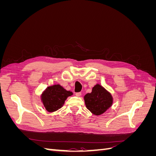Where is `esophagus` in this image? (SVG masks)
<instances>
[{
  "label": "esophagus",
  "instance_id": "1",
  "mask_svg": "<svg viewBox=\"0 0 156 156\" xmlns=\"http://www.w3.org/2000/svg\"><path fill=\"white\" fill-rule=\"evenodd\" d=\"M75 95H76V96H77V97L81 96V92H77V93H75Z\"/></svg>",
  "mask_w": 156,
  "mask_h": 156
}]
</instances>
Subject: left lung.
Segmentation results:
<instances>
[{
	"label": "left lung",
	"mask_w": 156,
	"mask_h": 156,
	"mask_svg": "<svg viewBox=\"0 0 156 156\" xmlns=\"http://www.w3.org/2000/svg\"><path fill=\"white\" fill-rule=\"evenodd\" d=\"M84 99L87 108L96 115L103 114L112 103L111 94L100 84L94 87L92 92L86 94Z\"/></svg>",
	"instance_id": "8db88e82"
}]
</instances>
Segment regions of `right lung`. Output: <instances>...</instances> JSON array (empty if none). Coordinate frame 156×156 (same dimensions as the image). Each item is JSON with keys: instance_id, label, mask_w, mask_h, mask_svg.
Instances as JSON below:
<instances>
[{"instance_id": "1", "label": "right lung", "mask_w": 156, "mask_h": 156, "mask_svg": "<svg viewBox=\"0 0 156 156\" xmlns=\"http://www.w3.org/2000/svg\"><path fill=\"white\" fill-rule=\"evenodd\" d=\"M72 94V92L66 90L59 84H56L45 90L42 94L41 100L47 111L54 112L62 107L66 98Z\"/></svg>"}]
</instances>
